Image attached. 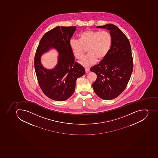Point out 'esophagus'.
Returning <instances> with one entry per match:
<instances>
[{"label": "esophagus", "mask_w": 158, "mask_h": 158, "mask_svg": "<svg viewBox=\"0 0 158 158\" xmlns=\"http://www.w3.org/2000/svg\"><path fill=\"white\" fill-rule=\"evenodd\" d=\"M85 71H86V73H87L89 70H90V68H85Z\"/></svg>", "instance_id": "obj_1"}]
</instances>
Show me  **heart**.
<instances>
[{
    "mask_svg": "<svg viewBox=\"0 0 158 158\" xmlns=\"http://www.w3.org/2000/svg\"><path fill=\"white\" fill-rule=\"evenodd\" d=\"M79 40L73 39L70 46L77 59L82 58L87 48L88 53L79 61L84 66H90L97 60L101 61L106 58L111 49L112 36L107 31L88 30L79 34Z\"/></svg>",
    "mask_w": 158,
    "mask_h": 158,
    "instance_id": "heart-1",
    "label": "heart"
}]
</instances>
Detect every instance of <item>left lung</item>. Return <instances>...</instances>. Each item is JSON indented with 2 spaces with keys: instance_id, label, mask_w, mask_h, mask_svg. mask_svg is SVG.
Instances as JSON below:
<instances>
[{
  "instance_id": "left-lung-1",
  "label": "left lung",
  "mask_w": 158,
  "mask_h": 158,
  "mask_svg": "<svg viewBox=\"0 0 158 158\" xmlns=\"http://www.w3.org/2000/svg\"><path fill=\"white\" fill-rule=\"evenodd\" d=\"M97 27L110 31L112 44L106 58L90 69L97 75L93 88L100 98L112 100L121 94L130 79L133 69L131 47L129 39L116 25L108 24Z\"/></svg>"
}]
</instances>
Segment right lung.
I'll return each mask as SVG.
<instances>
[{"instance_id":"add662e5","label":"right lung","mask_w":158,"mask_h":158,"mask_svg":"<svg viewBox=\"0 0 158 158\" xmlns=\"http://www.w3.org/2000/svg\"><path fill=\"white\" fill-rule=\"evenodd\" d=\"M76 27L57 26L50 30L42 37L36 51L34 67L39 86L43 93L53 100L70 98L74 92L76 80L85 74L83 67L75 62L70 46ZM51 48L59 53L58 64L53 69H46L40 63V57Z\"/></svg>"}]
</instances>
